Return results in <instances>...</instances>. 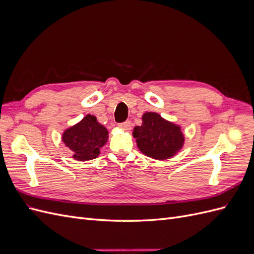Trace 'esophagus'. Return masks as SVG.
<instances>
[{"mask_svg":"<svg viewBox=\"0 0 254 254\" xmlns=\"http://www.w3.org/2000/svg\"><path fill=\"white\" fill-rule=\"evenodd\" d=\"M119 127L122 128V129H125V130L131 129V122H130V121H126V122H124V123H121V124H119Z\"/></svg>","mask_w":254,"mask_h":254,"instance_id":"esophagus-1","label":"esophagus"}]
</instances>
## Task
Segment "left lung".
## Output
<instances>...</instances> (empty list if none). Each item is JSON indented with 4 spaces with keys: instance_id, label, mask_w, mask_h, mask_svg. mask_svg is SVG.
Returning <instances> with one entry per match:
<instances>
[{
    "instance_id": "1",
    "label": "left lung",
    "mask_w": 254,
    "mask_h": 254,
    "mask_svg": "<svg viewBox=\"0 0 254 254\" xmlns=\"http://www.w3.org/2000/svg\"><path fill=\"white\" fill-rule=\"evenodd\" d=\"M142 125L133 129L139 149L147 157L166 160L174 157L183 146L184 135L181 127L164 120L156 112H146Z\"/></svg>"
}]
</instances>
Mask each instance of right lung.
Instances as JSON below:
<instances>
[{"label":"right lung","instance_id":"add662e5","mask_svg":"<svg viewBox=\"0 0 254 254\" xmlns=\"http://www.w3.org/2000/svg\"><path fill=\"white\" fill-rule=\"evenodd\" d=\"M63 141L73 151L75 160L88 161L98 157L101 148L108 141V130L99 124L94 115L88 114L65 130Z\"/></svg>","mask_w":254,"mask_h":254}]
</instances>
